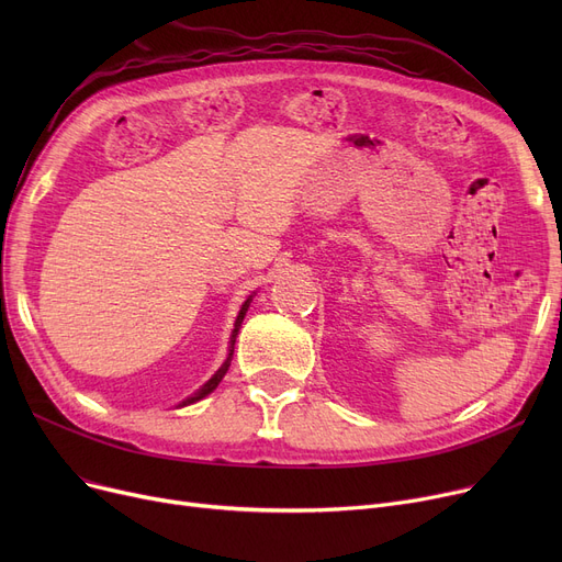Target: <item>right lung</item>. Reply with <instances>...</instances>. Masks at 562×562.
Returning a JSON list of instances; mask_svg holds the SVG:
<instances>
[{
	"instance_id": "add662e5",
	"label": "right lung",
	"mask_w": 562,
	"mask_h": 562,
	"mask_svg": "<svg viewBox=\"0 0 562 562\" xmlns=\"http://www.w3.org/2000/svg\"><path fill=\"white\" fill-rule=\"evenodd\" d=\"M250 301L252 299H248L246 303H244V307H241V312H239V316H236V326H234V333H232V350H229V358H232V352H234V339H236V333H239V326H241V321H244V316H246V312H248V305H250ZM229 358H227V362L216 371V375L210 380V382H204V385L193 394V396H189L187 401H182V405H191V403H195V401H200V398H204L206 394H212L216 387H218V382L223 380V375L227 373V369H229Z\"/></svg>"
}]
</instances>
